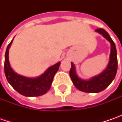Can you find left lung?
Instances as JSON below:
<instances>
[{"instance_id":"left-lung-1","label":"left lung","mask_w":122,"mask_h":122,"mask_svg":"<svg viewBox=\"0 0 122 122\" xmlns=\"http://www.w3.org/2000/svg\"><path fill=\"white\" fill-rule=\"evenodd\" d=\"M95 31L102 35V36L111 43L109 62L107 68L101 74L94 76L88 80H83L78 77L76 73L75 66L73 62H71V68L69 73L71 80L76 88L80 91L87 93H98L104 90L114 79L117 70V50L114 42L111 39L109 35L104 29L98 28Z\"/></svg>"}]
</instances>
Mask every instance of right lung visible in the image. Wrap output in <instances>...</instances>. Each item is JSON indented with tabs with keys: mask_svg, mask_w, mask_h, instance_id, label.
<instances>
[{
	"mask_svg": "<svg viewBox=\"0 0 122 122\" xmlns=\"http://www.w3.org/2000/svg\"><path fill=\"white\" fill-rule=\"evenodd\" d=\"M13 40L8 45L5 56V74L8 82L23 96H40L46 94L51 87L54 75L60 65V62L50 66L43 74L37 77L29 78L20 75L12 69L9 60V49Z\"/></svg>",
	"mask_w": 122,
	"mask_h": 122,
	"instance_id": "1",
	"label": "right lung"
}]
</instances>
